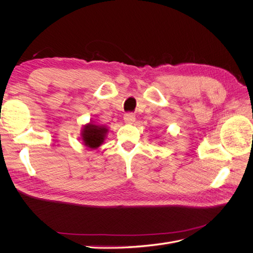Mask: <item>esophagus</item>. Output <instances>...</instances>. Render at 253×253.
Segmentation results:
<instances>
[{
  "mask_svg": "<svg viewBox=\"0 0 253 253\" xmlns=\"http://www.w3.org/2000/svg\"><path fill=\"white\" fill-rule=\"evenodd\" d=\"M135 114L134 113H126L125 116H124V119L126 122H127V124H132V122L135 121Z\"/></svg>",
  "mask_w": 253,
  "mask_h": 253,
  "instance_id": "obj_1",
  "label": "esophagus"
}]
</instances>
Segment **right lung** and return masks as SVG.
Returning a JSON list of instances; mask_svg holds the SVG:
<instances>
[{
    "label": "right lung",
    "instance_id": "right-lung-1",
    "mask_svg": "<svg viewBox=\"0 0 253 253\" xmlns=\"http://www.w3.org/2000/svg\"><path fill=\"white\" fill-rule=\"evenodd\" d=\"M106 132H108V129L103 126L88 124L83 128L82 139L88 148L96 149L103 142Z\"/></svg>",
    "mask_w": 253,
    "mask_h": 253
}]
</instances>
